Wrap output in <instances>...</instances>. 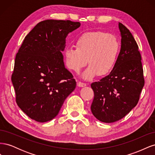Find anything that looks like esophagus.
<instances>
[{
  "label": "esophagus",
  "mask_w": 155,
  "mask_h": 155,
  "mask_svg": "<svg viewBox=\"0 0 155 155\" xmlns=\"http://www.w3.org/2000/svg\"><path fill=\"white\" fill-rule=\"evenodd\" d=\"M78 85L79 87H85V86H86V85H87V84H86V83H83V82H81V81H79V82L78 83Z\"/></svg>",
  "instance_id": "obj_1"
}]
</instances>
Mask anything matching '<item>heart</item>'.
<instances>
[{"mask_svg":"<svg viewBox=\"0 0 155 155\" xmlns=\"http://www.w3.org/2000/svg\"><path fill=\"white\" fill-rule=\"evenodd\" d=\"M120 50V42L115 35L100 30L87 31L78 37L76 47L65 50V64L70 70L78 72L88 63L83 78L90 79L97 74L104 76L115 67Z\"/></svg>","mask_w":155,"mask_h":155,"instance_id":"b5f03b06","label":"heart"}]
</instances>
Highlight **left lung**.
<instances>
[{"label": "left lung", "instance_id": "left-lung-1", "mask_svg": "<svg viewBox=\"0 0 155 155\" xmlns=\"http://www.w3.org/2000/svg\"><path fill=\"white\" fill-rule=\"evenodd\" d=\"M119 29L121 50L115 67L108 76L91 84L94 93L92 113L105 123L115 122L127 114L137 105L145 83L137 42L120 22Z\"/></svg>", "mask_w": 155, "mask_h": 155}]
</instances>
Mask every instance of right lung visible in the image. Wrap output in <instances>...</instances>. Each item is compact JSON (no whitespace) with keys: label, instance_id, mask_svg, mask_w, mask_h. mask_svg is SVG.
<instances>
[{"label":"right lung","instance_id":"obj_1","mask_svg":"<svg viewBox=\"0 0 155 155\" xmlns=\"http://www.w3.org/2000/svg\"><path fill=\"white\" fill-rule=\"evenodd\" d=\"M69 20H46L28 34L15 59L12 81L16 103L32 120L46 122L59 113L76 87L61 51L70 32L80 26Z\"/></svg>","mask_w":155,"mask_h":155}]
</instances>
